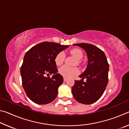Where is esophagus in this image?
Segmentation results:
<instances>
[{"instance_id": "esophagus-1", "label": "esophagus", "mask_w": 129, "mask_h": 129, "mask_svg": "<svg viewBox=\"0 0 129 129\" xmlns=\"http://www.w3.org/2000/svg\"><path fill=\"white\" fill-rule=\"evenodd\" d=\"M67 80V78H66V77H64V81H66Z\"/></svg>"}]
</instances>
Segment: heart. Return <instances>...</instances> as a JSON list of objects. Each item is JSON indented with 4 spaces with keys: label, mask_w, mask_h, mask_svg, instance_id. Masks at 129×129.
Wrapping results in <instances>:
<instances>
[{
    "label": "heart",
    "mask_w": 129,
    "mask_h": 129,
    "mask_svg": "<svg viewBox=\"0 0 129 129\" xmlns=\"http://www.w3.org/2000/svg\"><path fill=\"white\" fill-rule=\"evenodd\" d=\"M69 53L77 60L76 64L80 65L81 62L80 60H81L83 57V53L81 50L78 48H74L71 49L69 51ZM65 57V54L63 52H60L58 54H57L54 58V62L57 66H60L64 62ZM58 72L64 77H71L78 74L79 70L76 67L71 68L67 67L66 65H64L60 68L58 69Z\"/></svg>",
    "instance_id": "obj_1"
}]
</instances>
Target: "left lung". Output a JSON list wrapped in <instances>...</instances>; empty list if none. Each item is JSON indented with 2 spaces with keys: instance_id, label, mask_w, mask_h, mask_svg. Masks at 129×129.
<instances>
[{
  "instance_id": "obj_1",
  "label": "left lung",
  "mask_w": 129,
  "mask_h": 129,
  "mask_svg": "<svg viewBox=\"0 0 129 129\" xmlns=\"http://www.w3.org/2000/svg\"><path fill=\"white\" fill-rule=\"evenodd\" d=\"M84 49L88 58V66L82 75V80L75 81L72 89L73 96L80 103L90 105L103 94L108 82L109 64L104 52L95 45L86 43L75 44ZM86 78L87 81L83 80Z\"/></svg>"
}]
</instances>
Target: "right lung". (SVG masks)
<instances>
[{
	"label": "right lung",
	"instance_id": "add662e5",
	"mask_svg": "<svg viewBox=\"0 0 129 129\" xmlns=\"http://www.w3.org/2000/svg\"><path fill=\"white\" fill-rule=\"evenodd\" d=\"M68 47L45 41L26 52L20 68L22 85L28 97L35 103L47 104L56 98L63 77L57 73L54 58ZM52 74L54 75L52 78L45 76Z\"/></svg>",
	"mask_w": 129,
	"mask_h": 129
}]
</instances>
